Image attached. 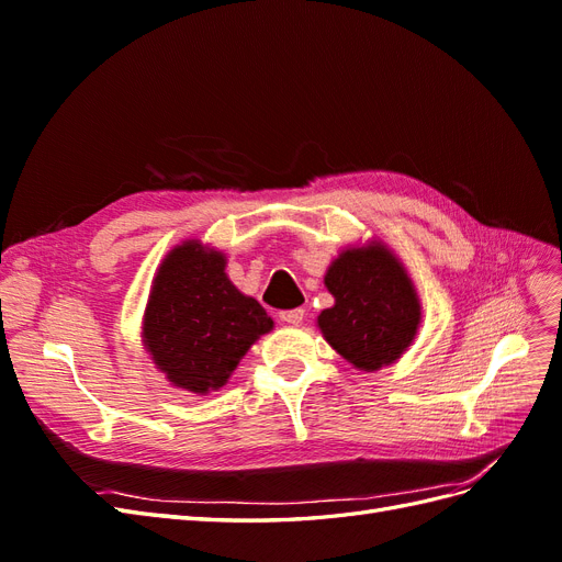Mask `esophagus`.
<instances>
[{"label": "esophagus", "mask_w": 562, "mask_h": 562, "mask_svg": "<svg viewBox=\"0 0 562 562\" xmlns=\"http://www.w3.org/2000/svg\"><path fill=\"white\" fill-rule=\"evenodd\" d=\"M302 318H304V310H288V312H281V321H285V323H291V326H297V323H302Z\"/></svg>", "instance_id": "esophagus-1"}]
</instances>
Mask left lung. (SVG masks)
<instances>
[{
    "mask_svg": "<svg viewBox=\"0 0 562 562\" xmlns=\"http://www.w3.org/2000/svg\"><path fill=\"white\" fill-rule=\"evenodd\" d=\"M326 285L335 307L321 312L318 328L356 368L370 372L394 363L415 339L419 302L405 269L384 246L339 255Z\"/></svg>",
    "mask_w": 562,
    "mask_h": 562,
    "instance_id": "1",
    "label": "left lung"
}]
</instances>
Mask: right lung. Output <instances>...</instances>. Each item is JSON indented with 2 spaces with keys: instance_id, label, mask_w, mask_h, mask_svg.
Instances as JSON below:
<instances>
[{
  "instance_id": "add662e5",
  "label": "right lung",
  "mask_w": 562,
  "mask_h": 562,
  "mask_svg": "<svg viewBox=\"0 0 562 562\" xmlns=\"http://www.w3.org/2000/svg\"><path fill=\"white\" fill-rule=\"evenodd\" d=\"M274 321L225 274V255L187 241L159 267L145 310V347L166 378L194 394L220 389Z\"/></svg>"
}]
</instances>
